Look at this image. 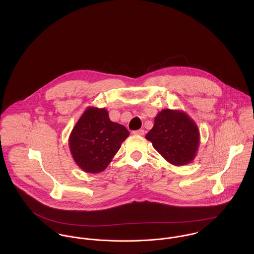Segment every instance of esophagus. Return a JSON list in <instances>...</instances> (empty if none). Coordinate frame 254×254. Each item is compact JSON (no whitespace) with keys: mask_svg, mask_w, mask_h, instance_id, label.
I'll list each match as a JSON object with an SVG mask.
<instances>
[{"mask_svg":"<svg viewBox=\"0 0 254 254\" xmlns=\"http://www.w3.org/2000/svg\"><path fill=\"white\" fill-rule=\"evenodd\" d=\"M133 134H135V135H138V136H143V135L145 134V131H144V130H142V129H140V130L134 131V132H133Z\"/></svg>","mask_w":254,"mask_h":254,"instance_id":"34e87169","label":"esophagus"}]
</instances>
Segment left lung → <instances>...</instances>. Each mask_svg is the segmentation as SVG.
Returning <instances> with one entry per match:
<instances>
[{
    "label": "left lung",
    "instance_id": "8db88e82",
    "mask_svg": "<svg viewBox=\"0 0 254 254\" xmlns=\"http://www.w3.org/2000/svg\"><path fill=\"white\" fill-rule=\"evenodd\" d=\"M145 139L169 163L183 166L190 163L197 153L199 130L185 111L162 109Z\"/></svg>",
    "mask_w": 254,
    "mask_h": 254
}]
</instances>
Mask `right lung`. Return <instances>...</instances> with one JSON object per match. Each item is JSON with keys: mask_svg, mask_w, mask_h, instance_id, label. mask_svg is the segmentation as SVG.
<instances>
[{"mask_svg": "<svg viewBox=\"0 0 254 254\" xmlns=\"http://www.w3.org/2000/svg\"><path fill=\"white\" fill-rule=\"evenodd\" d=\"M128 136L123 125L109 119L107 109L89 107L73 127L68 144L75 163L95 174L109 166Z\"/></svg>", "mask_w": 254, "mask_h": 254, "instance_id": "add662e5", "label": "right lung"}]
</instances>
